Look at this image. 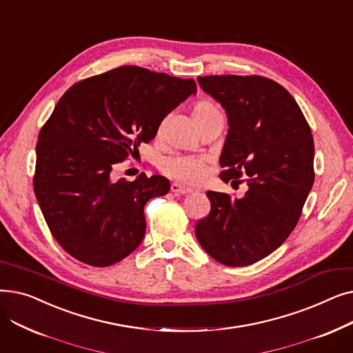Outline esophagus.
<instances>
[{
  "instance_id": "esophagus-1",
  "label": "esophagus",
  "mask_w": 353,
  "mask_h": 353,
  "mask_svg": "<svg viewBox=\"0 0 353 353\" xmlns=\"http://www.w3.org/2000/svg\"><path fill=\"white\" fill-rule=\"evenodd\" d=\"M170 189H172V192H173L174 194H188V193H192V192H193L192 189H189V188H186V186H181V184H179V183H172Z\"/></svg>"
}]
</instances>
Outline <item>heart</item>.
<instances>
[{
    "mask_svg": "<svg viewBox=\"0 0 353 353\" xmlns=\"http://www.w3.org/2000/svg\"><path fill=\"white\" fill-rule=\"evenodd\" d=\"M214 114H220V111L209 101H199L193 108V117L196 123ZM160 169L172 179L184 183H193L197 181L203 174V161L193 156L173 154L161 159Z\"/></svg>",
    "mask_w": 353,
    "mask_h": 353,
    "instance_id": "heart-1",
    "label": "heart"
}]
</instances>
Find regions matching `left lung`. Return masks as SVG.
I'll list each match as a JSON object with an SVG mask.
<instances>
[{"label": "left lung", "mask_w": 353, "mask_h": 353, "mask_svg": "<svg viewBox=\"0 0 353 353\" xmlns=\"http://www.w3.org/2000/svg\"><path fill=\"white\" fill-rule=\"evenodd\" d=\"M197 81L228 116L220 179H249L240 199L206 193L212 209L196 223V237L219 263L249 266L279 248L301 217L314 180L310 127L289 91L273 80L206 76Z\"/></svg>", "instance_id": "1"}]
</instances>
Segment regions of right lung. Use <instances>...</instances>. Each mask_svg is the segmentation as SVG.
I'll use <instances>...</instances> for the list:
<instances>
[{
  "label": "right lung",
  "instance_id": "1",
  "mask_svg": "<svg viewBox=\"0 0 353 353\" xmlns=\"http://www.w3.org/2000/svg\"><path fill=\"white\" fill-rule=\"evenodd\" d=\"M192 94L183 80L123 65L70 87L41 128L34 192L60 246L77 261L105 268L139 248L144 205L169 193L163 176L113 180L111 170L140 143L157 134L163 119Z\"/></svg>",
  "mask_w": 353,
  "mask_h": 353
}]
</instances>
